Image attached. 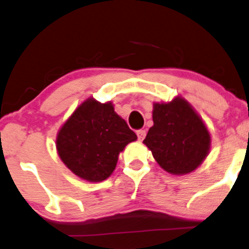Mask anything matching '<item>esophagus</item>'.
<instances>
[{
	"label": "esophagus",
	"instance_id": "1",
	"mask_svg": "<svg viewBox=\"0 0 249 249\" xmlns=\"http://www.w3.org/2000/svg\"><path fill=\"white\" fill-rule=\"evenodd\" d=\"M145 135H146L145 130H138L137 131V137H138L139 141H143V139L145 138Z\"/></svg>",
	"mask_w": 249,
	"mask_h": 249
}]
</instances>
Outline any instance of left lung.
Returning <instances> with one entry per match:
<instances>
[{
    "mask_svg": "<svg viewBox=\"0 0 249 249\" xmlns=\"http://www.w3.org/2000/svg\"><path fill=\"white\" fill-rule=\"evenodd\" d=\"M152 120L143 143L160 168L169 174L185 175L202 164L209 154L210 133L184 98L155 103Z\"/></svg>",
    "mask_w": 249,
    "mask_h": 249,
    "instance_id": "8db88e82",
    "label": "left lung"
}]
</instances>
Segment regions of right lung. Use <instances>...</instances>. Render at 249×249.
Returning a JSON list of instances; mask_svg holds the SVG:
<instances>
[{
	"label": "right lung",
	"mask_w": 249,
	"mask_h": 249,
	"mask_svg": "<svg viewBox=\"0 0 249 249\" xmlns=\"http://www.w3.org/2000/svg\"><path fill=\"white\" fill-rule=\"evenodd\" d=\"M137 136L114 112L111 102L89 98L75 108L56 136L64 164L80 178L102 182L116 169L118 156Z\"/></svg>",
	"instance_id": "right-lung-1"
}]
</instances>
